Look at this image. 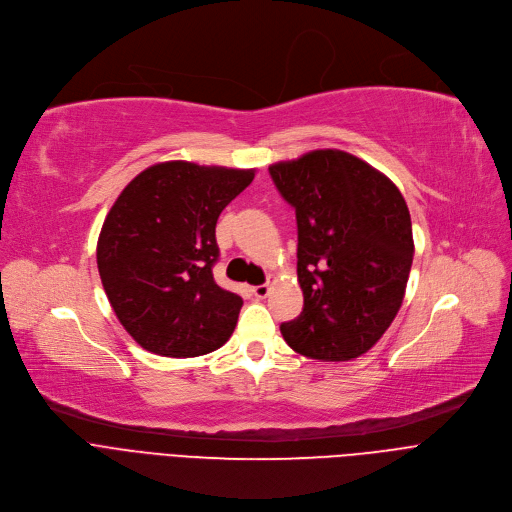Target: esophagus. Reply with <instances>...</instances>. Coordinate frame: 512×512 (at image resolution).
Listing matches in <instances>:
<instances>
[{"label": "esophagus", "instance_id": "1", "mask_svg": "<svg viewBox=\"0 0 512 512\" xmlns=\"http://www.w3.org/2000/svg\"><path fill=\"white\" fill-rule=\"evenodd\" d=\"M270 290H272V284H261V286L253 288V294H255L257 299H265L267 294H270Z\"/></svg>", "mask_w": 512, "mask_h": 512}]
</instances>
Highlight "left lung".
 Segmentation results:
<instances>
[{
    "label": "left lung",
    "instance_id": "1",
    "mask_svg": "<svg viewBox=\"0 0 512 512\" xmlns=\"http://www.w3.org/2000/svg\"><path fill=\"white\" fill-rule=\"evenodd\" d=\"M270 176L297 213L303 311L280 332L319 361L367 353L394 321L413 263L409 207L396 184L338 149L278 161Z\"/></svg>",
    "mask_w": 512,
    "mask_h": 512
}]
</instances>
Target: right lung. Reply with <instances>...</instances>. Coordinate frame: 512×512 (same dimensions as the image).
I'll return each instance as SVG.
<instances>
[{
  "label": "right lung",
  "instance_id": "obj_1",
  "mask_svg": "<svg viewBox=\"0 0 512 512\" xmlns=\"http://www.w3.org/2000/svg\"><path fill=\"white\" fill-rule=\"evenodd\" d=\"M255 170L164 161L134 176L103 222L97 267L124 330L161 357H199L234 332L238 294L213 280L215 224Z\"/></svg>",
  "mask_w": 512,
  "mask_h": 512
}]
</instances>
